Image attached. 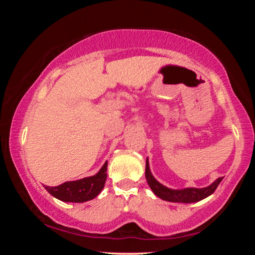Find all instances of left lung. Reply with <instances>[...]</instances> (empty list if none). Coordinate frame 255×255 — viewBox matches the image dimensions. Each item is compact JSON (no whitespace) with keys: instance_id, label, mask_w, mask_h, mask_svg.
Returning <instances> with one entry per match:
<instances>
[{"instance_id":"8db88e82","label":"left lung","mask_w":255,"mask_h":255,"mask_svg":"<svg viewBox=\"0 0 255 255\" xmlns=\"http://www.w3.org/2000/svg\"><path fill=\"white\" fill-rule=\"evenodd\" d=\"M145 176L147 180V183L152 191L158 198L171 202H182V204H191V202H197L202 199H205L210 195H213L214 191L217 189L218 184L221 183L223 178H218L215 182L206 188H185L180 190H174L165 187L158 182L154 178L152 172L149 170L148 158H146V169H145Z\"/></svg>"}]
</instances>
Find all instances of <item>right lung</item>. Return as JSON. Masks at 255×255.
I'll return each instance as SVG.
<instances>
[{"label":"right lung","instance_id":"obj_1","mask_svg":"<svg viewBox=\"0 0 255 255\" xmlns=\"http://www.w3.org/2000/svg\"><path fill=\"white\" fill-rule=\"evenodd\" d=\"M108 162L103 164L101 170L96 175L88 178L68 181L57 187H48L45 189L51 196L65 202H84L92 200L102 191L107 180Z\"/></svg>","mask_w":255,"mask_h":255}]
</instances>
